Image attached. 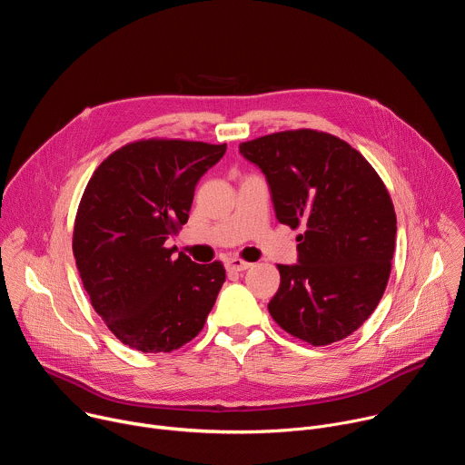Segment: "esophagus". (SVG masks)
<instances>
[{
    "label": "esophagus",
    "instance_id": "1",
    "mask_svg": "<svg viewBox=\"0 0 465 465\" xmlns=\"http://www.w3.org/2000/svg\"><path fill=\"white\" fill-rule=\"evenodd\" d=\"M252 267V262H248V261H244V259H241V257H230V259H226V269H228V272H242V271H246V269H250Z\"/></svg>",
    "mask_w": 465,
    "mask_h": 465
}]
</instances>
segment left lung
I'll list each match as a JSON object with an SVG mask.
<instances>
[{
  "label": "left lung",
  "instance_id": "1",
  "mask_svg": "<svg viewBox=\"0 0 465 465\" xmlns=\"http://www.w3.org/2000/svg\"><path fill=\"white\" fill-rule=\"evenodd\" d=\"M267 176L276 217L305 232L298 262L278 264L269 312L289 335L312 346L350 337L386 289L397 219L386 185L344 140L311 128L239 145Z\"/></svg>",
  "mask_w": 465,
  "mask_h": 465
}]
</instances>
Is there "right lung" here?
<instances>
[{
    "label": "right lung",
    "mask_w": 465,
    "mask_h": 465,
    "mask_svg": "<svg viewBox=\"0 0 465 465\" xmlns=\"http://www.w3.org/2000/svg\"><path fill=\"white\" fill-rule=\"evenodd\" d=\"M226 143L140 140L92 174L75 217L74 255L95 312L128 348L169 353L201 333L226 280L221 261L165 248L189 219L194 185Z\"/></svg>",
    "instance_id": "right-lung-1"
}]
</instances>
